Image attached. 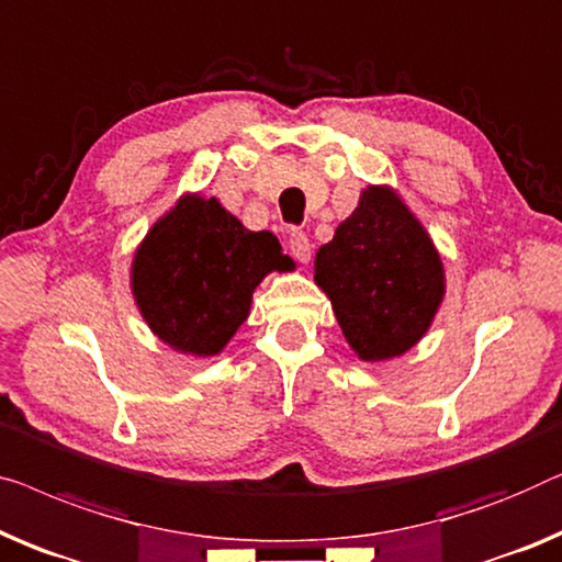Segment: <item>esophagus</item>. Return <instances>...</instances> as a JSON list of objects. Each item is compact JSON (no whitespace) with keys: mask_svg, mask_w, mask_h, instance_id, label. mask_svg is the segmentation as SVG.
Instances as JSON below:
<instances>
[{"mask_svg":"<svg viewBox=\"0 0 562 562\" xmlns=\"http://www.w3.org/2000/svg\"><path fill=\"white\" fill-rule=\"evenodd\" d=\"M289 250L291 256L296 258L299 263H308L312 261V243H308V238L301 231H291L289 233Z\"/></svg>","mask_w":562,"mask_h":562,"instance_id":"obj_1","label":"esophagus"}]
</instances>
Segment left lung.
I'll return each mask as SVG.
<instances>
[{
  "label": "left lung",
  "mask_w": 562,
  "mask_h": 562,
  "mask_svg": "<svg viewBox=\"0 0 562 562\" xmlns=\"http://www.w3.org/2000/svg\"><path fill=\"white\" fill-rule=\"evenodd\" d=\"M314 281L364 362L393 360L418 345L446 294L434 240L387 184L362 190L355 213L316 250Z\"/></svg>",
  "instance_id": "left-lung-1"
}]
</instances>
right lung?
Instances as JSON below:
<instances>
[{"label": "right lung", "instance_id": "obj_1", "mask_svg": "<svg viewBox=\"0 0 562 562\" xmlns=\"http://www.w3.org/2000/svg\"><path fill=\"white\" fill-rule=\"evenodd\" d=\"M281 243L248 231L221 200L182 194L134 254L132 294L149 329L175 352L221 355L271 271H291Z\"/></svg>", "mask_w": 562, "mask_h": 562}]
</instances>
